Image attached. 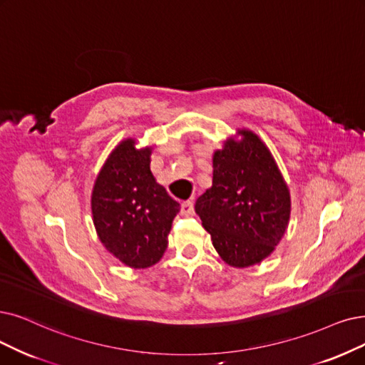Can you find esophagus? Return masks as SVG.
<instances>
[{
	"mask_svg": "<svg viewBox=\"0 0 365 365\" xmlns=\"http://www.w3.org/2000/svg\"><path fill=\"white\" fill-rule=\"evenodd\" d=\"M193 210H195V207H193V202L192 200H185V202L181 203V214L182 215L193 214Z\"/></svg>",
	"mask_w": 365,
	"mask_h": 365,
	"instance_id": "esophagus-1",
	"label": "esophagus"
}]
</instances>
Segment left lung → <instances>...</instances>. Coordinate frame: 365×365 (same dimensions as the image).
Returning a JSON list of instances; mask_svg holds the SVG:
<instances>
[{"label":"left lung","mask_w":365,"mask_h":365,"mask_svg":"<svg viewBox=\"0 0 365 365\" xmlns=\"http://www.w3.org/2000/svg\"><path fill=\"white\" fill-rule=\"evenodd\" d=\"M212 155V185L195 211L227 265L247 268L268 257L283 238L290 193L267 145L238 130Z\"/></svg>","instance_id":"obj_1"}]
</instances>
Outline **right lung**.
I'll list each match as a JSON object with an SVG mask.
<instances>
[{"mask_svg":"<svg viewBox=\"0 0 365 365\" xmlns=\"http://www.w3.org/2000/svg\"><path fill=\"white\" fill-rule=\"evenodd\" d=\"M151 148L128 138L116 145L98 172L91 195L97 235L124 265L143 269L162 259L180 203L150 169Z\"/></svg>","mask_w":365,"mask_h":365,"instance_id":"1","label":"right lung"}]
</instances>
